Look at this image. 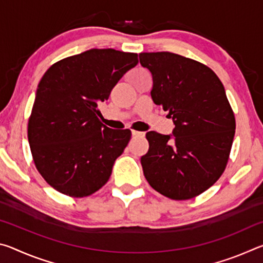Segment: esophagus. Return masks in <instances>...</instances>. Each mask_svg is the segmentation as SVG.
Instances as JSON below:
<instances>
[{"mask_svg": "<svg viewBox=\"0 0 263 263\" xmlns=\"http://www.w3.org/2000/svg\"><path fill=\"white\" fill-rule=\"evenodd\" d=\"M132 136L133 137H139V138H142L145 136L144 132H139V131H132Z\"/></svg>", "mask_w": 263, "mask_h": 263, "instance_id": "esophagus-1", "label": "esophagus"}]
</instances>
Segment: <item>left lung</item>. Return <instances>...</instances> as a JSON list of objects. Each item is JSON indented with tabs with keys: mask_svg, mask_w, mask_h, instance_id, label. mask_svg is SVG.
I'll list each match as a JSON object with an SVG mask.
<instances>
[{
	"mask_svg": "<svg viewBox=\"0 0 263 263\" xmlns=\"http://www.w3.org/2000/svg\"><path fill=\"white\" fill-rule=\"evenodd\" d=\"M139 60L152 73L153 102L175 125L172 135L146 133L144 175L168 198H194L221 176L232 147L235 118L224 86L208 66L175 53H140Z\"/></svg>",
	"mask_w": 263,
	"mask_h": 263,
	"instance_id": "left-lung-1",
	"label": "left lung"
}]
</instances>
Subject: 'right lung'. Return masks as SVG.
I'll return each instance as SVG.
<instances>
[{
  "label": "right lung",
  "instance_id": "1",
  "mask_svg": "<svg viewBox=\"0 0 263 263\" xmlns=\"http://www.w3.org/2000/svg\"><path fill=\"white\" fill-rule=\"evenodd\" d=\"M137 64V53L91 48L55 62L44 74L28 138L35 167L57 191L86 197L108 182L131 131L103 125L97 104Z\"/></svg>",
  "mask_w": 263,
  "mask_h": 263
}]
</instances>
